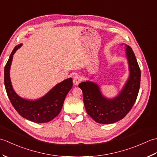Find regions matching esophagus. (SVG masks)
Here are the masks:
<instances>
[{
    "label": "esophagus",
    "instance_id": "esophagus-1",
    "mask_svg": "<svg viewBox=\"0 0 157 157\" xmlns=\"http://www.w3.org/2000/svg\"><path fill=\"white\" fill-rule=\"evenodd\" d=\"M81 80H82L81 77L79 75H75L73 78V82L75 85H78L79 84V82H81Z\"/></svg>",
    "mask_w": 157,
    "mask_h": 157
}]
</instances>
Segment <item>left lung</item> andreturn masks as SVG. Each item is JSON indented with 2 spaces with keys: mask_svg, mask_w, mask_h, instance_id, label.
<instances>
[{
  "mask_svg": "<svg viewBox=\"0 0 157 157\" xmlns=\"http://www.w3.org/2000/svg\"><path fill=\"white\" fill-rule=\"evenodd\" d=\"M125 46L129 76L118 96L111 99L105 97L99 86L90 81L78 85L83 92L86 112L97 123L110 124L124 118L137 98L140 86V69L132 48L128 45Z\"/></svg>",
  "mask_w": 157,
  "mask_h": 157,
  "instance_id": "8db88e82",
  "label": "left lung"
}]
</instances>
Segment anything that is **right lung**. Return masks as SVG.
Returning <instances> with one entry per match:
<instances>
[{
	"mask_svg": "<svg viewBox=\"0 0 157 157\" xmlns=\"http://www.w3.org/2000/svg\"><path fill=\"white\" fill-rule=\"evenodd\" d=\"M22 44L16 46L9 56L4 70V82L6 93L13 107L23 118L34 123L51 121L61 112L67 93L73 86L72 78L65 79L56 84L43 97L36 101L23 99L16 94L10 79V67L13 56Z\"/></svg>",
	"mask_w": 157,
	"mask_h": 157,
	"instance_id": "obj_1",
	"label": "right lung"
}]
</instances>
